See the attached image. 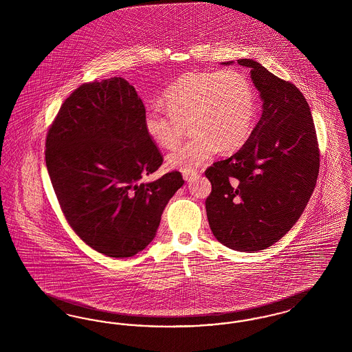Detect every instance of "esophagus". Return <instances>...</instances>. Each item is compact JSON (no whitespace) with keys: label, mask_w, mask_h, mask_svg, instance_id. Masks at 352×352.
Returning <instances> with one entry per match:
<instances>
[{"label":"esophagus","mask_w":352,"mask_h":352,"mask_svg":"<svg viewBox=\"0 0 352 352\" xmlns=\"http://www.w3.org/2000/svg\"><path fill=\"white\" fill-rule=\"evenodd\" d=\"M198 177V173L195 170H191V171H184V179L187 182H191L194 181L195 178Z\"/></svg>","instance_id":"1"}]
</instances>
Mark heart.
<instances>
[{
    "instance_id": "heart-1",
    "label": "heart",
    "mask_w": 352,
    "mask_h": 352,
    "mask_svg": "<svg viewBox=\"0 0 352 352\" xmlns=\"http://www.w3.org/2000/svg\"><path fill=\"white\" fill-rule=\"evenodd\" d=\"M162 103L146 108L144 128L151 141L170 149L188 124L194 134L166 157L168 168L181 171L199 168L220 149L241 146L256 116L251 82L237 69L186 72L165 88Z\"/></svg>"
}]
</instances>
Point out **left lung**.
I'll use <instances>...</instances> for the list:
<instances>
[{
	"instance_id": "left-lung-1",
	"label": "left lung",
	"mask_w": 352,
	"mask_h": 352,
	"mask_svg": "<svg viewBox=\"0 0 352 352\" xmlns=\"http://www.w3.org/2000/svg\"><path fill=\"white\" fill-rule=\"evenodd\" d=\"M237 63L251 69L263 113L240 151L206 170L212 184L206 211L223 245L252 253L277 243L301 218L317 184L319 149L301 91L258 62Z\"/></svg>"
}]
</instances>
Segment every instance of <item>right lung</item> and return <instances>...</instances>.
Listing matches in <instances>:
<instances>
[{"mask_svg":"<svg viewBox=\"0 0 352 352\" xmlns=\"http://www.w3.org/2000/svg\"><path fill=\"white\" fill-rule=\"evenodd\" d=\"M144 113L125 79L84 83L62 104L46 137V166L68 224L109 257H131L149 245L184 184L179 171L141 182L164 161Z\"/></svg>","mask_w":352,"mask_h":352,"instance_id":"obj_1","label":"right lung"}]
</instances>
